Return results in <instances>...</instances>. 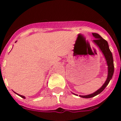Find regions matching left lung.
Here are the masks:
<instances>
[{"label":"left lung","mask_w":121,"mask_h":121,"mask_svg":"<svg viewBox=\"0 0 121 121\" xmlns=\"http://www.w3.org/2000/svg\"><path fill=\"white\" fill-rule=\"evenodd\" d=\"M92 35L95 39V40H93V42L98 46L102 53H103L104 56H105V58L106 61H107V65H108V77H107V80L105 82V83L97 91L91 94L87 95H80V97L84 98H92V97H95V96L101 93L105 88V87L108 85V84H109V81L112 78L113 72H114V65H113L112 54L111 52L109 50L108 42L105 40H104L100 35H99L98 34L92 33ZM74 94L75 95H77L75 94Z\"/></svg>","instance_id":"1"}]
</instances>
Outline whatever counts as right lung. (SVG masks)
I'll return each mask as SVG.
<instances>
[{"label":"right lung","instance_id":"right-lung-1","mask_svg":"<svg viewBox=\"0 0 121 121\" xmlns=\"http://www.w3.org/2000/svg\"><path fill=\"white\" fill-rule=\"evenodd\" d=\"M15 93H16V92H15ZM16 94H17L18 95H19V96H20V97H21L22 98H25V97H24V96L21 95H19V94H17V93H16Z\"/></svg>","mask_w":121,"mask_h":121}]
</instances>
